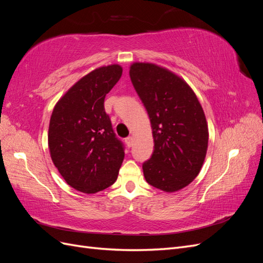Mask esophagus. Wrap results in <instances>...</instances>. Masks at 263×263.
Here are the masks:
<instances>
[{
    "instance_id": "34e87169",
    "label": "esophagus",
    "mask_w": 263,
    "mask_h": 263,
    "mask_svg": "<svg viewBox=\"0 0 263 263\" xmlns=\"http://www.w3.org/2000/svg\"><path fill=\"white\" fill-rule=\"evenodd\" d=\"M125 142H126L127 147H132V145H133V137H130V136L126 137L125 138Z\"/></svg>"
}]
</instances>
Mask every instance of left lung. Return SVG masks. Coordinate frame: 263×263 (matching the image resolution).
Listing matches in <instances>:
<instances>
[{
    "instance_id": "8db88e82",
    "label": "left lung",
    "mask_w": 263,
    "mask_h": 263,
    "mask_svg": "<svg viewBox=\"0 0 263 263\" xmlns=\"http://www.w3.org/2000/svg\"><path fill=\"white\" fill-rule=\"evenodd\" d=\"M129 77L150 118L154 153L142 164L150 185L176 192L200 173L209 145L204 110L189 84L168 69L135 62Z\"/></svg>"
}]
</instances>
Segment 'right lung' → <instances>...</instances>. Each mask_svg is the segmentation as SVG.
Wrapping results in <instances>:
<instances>
[{
	"label": "right lung",
	"instance_id": "obj_1",
	"mask_svg": "<svg viewBox=\"0 0 263 263\" xmlns=\"http://www.w3.org/2000/svg\"><path fill=\"white\" fill-rule=\"evenodd\" d=\"M123 73L118 65L93 70L55 104L48 146L52 162L70 186L92 194L116 181L124 145L105 113L104 100Z\"/></svg>",
	"mask_w": 263,
	"mask_h": 263
}]
</instances>
